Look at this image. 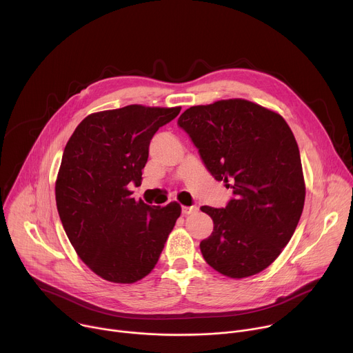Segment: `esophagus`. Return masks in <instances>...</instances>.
<instances>
[{"instance_id":"34e87169","label":"esophagus","mask_w":353,"mask_h":353,"mask_svg":"<svg viewBox=\"0 0 353 353\" xmlns=\"http://www.w3.org/2000/svg\"><path fill=\"white\" fill-rule=\"evenodd\" d=\"M181 211H183V214H184V215H192V214H196V212H198V207H195V205H191V207H183V208H181Z\"/></svg>"}]
</instances>
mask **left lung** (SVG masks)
I'll list each match as a JSON object with an SVG mask.
<instances>
[{"mask_svg":"<svg viewBox=\"0 0 353 353\" xmlns=\"http://www.w3.org/2000/svg\"><path fill=\"white\" fill-rule=\"evenodd\" d=\"M208 172L230 183L225 208L201 207L214 232L199 243L205 261L229 278L256 275L289 243L306 187L297 142L276 113L244 99L192 106L177 120Z\"/></svg>","mask_w":353,"mask_h":353,"instance_id":"left-lung-1","label":"left lung"}]
</instances>
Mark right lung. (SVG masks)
<instances>
[{"label": "right lung", "instance_id": "add662e5", "mask_svg": "<svg viewBox=\"0 0 353 353\" xmlns=\"http://www.w3.org/2000/svg\"><path fill=\"white\" fill-rule=\"evenodd\" d=\"M181 108L131 105L93 113L65 145L56 181L63 228L81 260L99 276L132 283L152 271L181 214L177 203L135 201L149 143Z\"/></svg>", "mask_w": 353, "mask_h": 353}]
</instances>
